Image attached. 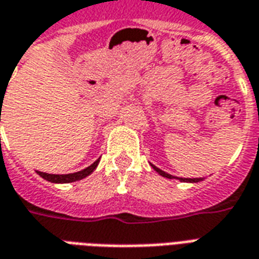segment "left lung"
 Wrapping results in <instances>:
<instances>
[{"mask_svg": "<svg viewBox=\"0 0 259 259\" xmlns=\"http://www.w3.org/2000/svg\"><path fill=\"white\" fill-rule=\"evenodd\" d=\"M152 168L155 169L158 174L161 175V176H163V178H169V179H172V176H170L169 174H166V172H163V170H161V169L155 168L154 165H152ZM180 180H183V182H194V183H195V182H198V180H201V179H180Z\"/></svg>", "mask_w": 259, "mask_h": 259, "instance_id": "left-lung-1", "label": "left lung"}]
</instances>
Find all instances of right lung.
I'll list each match as a JSON object with an SVG mask.
<instances>
[{"instance_id":"add662e5","label":"right lung","mask_w":259,"mask_h":259,"mask_svg":"<svg viewBox=\"0 0 259 259\" xmlns=\"http://www.w3.org/2000/svg\"><path fill=\"white\" fill-rule=\"evenodd\" d=\"M1 120V118H0ZM100 162V159H97L96 162L90 165L89 168L83 169V170H80V172H74V174H69V175H51V174H44V172H38L37 170V174L41 176L42 179L48 180V182H53V183H70V182H76V180H80L85 178V176H89V175L97 168V165Z\"/></svg>"}]
</instances>
